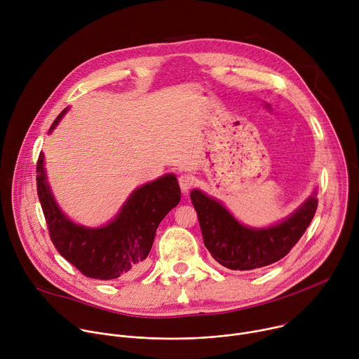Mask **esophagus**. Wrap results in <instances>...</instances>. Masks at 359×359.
I'll return each instance as SVG.
<instances>
[{"label":"esophagus","instance_id":"1","mask_svg":"<svg viewBox=\"0 0 359 359\" xmlns=\"http://www.w3.org/2000/svg\"><path fill=\"white\" fill-rule=\"evenodd\" d=\"M194 176L190 175V173H182L179 176V184H180V189L183 193H186L189 189H191L194 186Z\"/></svg>","mask_w":359,"mask_h":359}]
</instances>
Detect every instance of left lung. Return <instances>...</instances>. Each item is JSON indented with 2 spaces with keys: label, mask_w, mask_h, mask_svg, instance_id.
Returning <instances> with one entry per match:
<instances>
[{
  "label": "left lung",
  "mask_w": 359,
  "mask_h": 359,
  "mask_svg": "<svg viewBox=\"0 0 359 359\" xmlns=\"http://www.w3.org/2000/svg\"><path fill=\"white\" fill-rule=\"evenodd\" d=\"M206 248L230 270H254L270 266L290 252L310 226L318 200L316 191L281 223L267 229L240 224L216 198L194 189L190 193Z\"/></svg>",
  "instance_id": "obj_1"
}]
</instances>
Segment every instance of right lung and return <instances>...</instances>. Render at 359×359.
<instances>
[{
	"instance_id": "right-lung-1",
	"label": "right lung",
	"mask_w": 359,
	"mask_h": 359,
	"mask_svg": "<svg viewBox=\"0 0 359 359\" xmlns=\"http://www.w3.org/2000/svg\"><path fill=\"white\" fill-rule=\"evenodd\" d=\"M67 109L58 115L49 132L55 129ZM36 173L38 198L50 241L67 262L95 280L125 278L140 271L158 226L180 201L176 176L165 175L136 189L111 223L90 229L75 224L60 210L46 182L42 151Z\"/></svg>"
}]
</instances>
